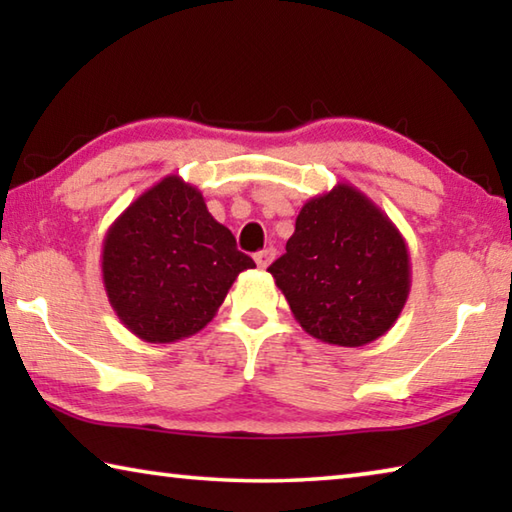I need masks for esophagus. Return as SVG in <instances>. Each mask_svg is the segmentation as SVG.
<instances>
[{
    "label": "esophagus",
    "mask_w": 512,
    "mask_h": 512,
    "mask_svg": "<svg viewBox=\"0 0 512 512\" xmlns=\"http://www.w3.org/2000/svg\"><path fill=\"white\" fill-rule=\"evenodd\" d=\"M273 259H275V248H264V250H259V253L255 255V262H257L259 268L271 266Z\"/></svg>",
    "instance_id": "esophagus-1"
}]
</instances>
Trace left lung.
I'll return each instance as SVG.
<instances>
[{
    "label": "left lung",
    "instance_id": "left-lung-1",
    "mask_svg": "<svg viewBox=\"0 0 512 512\" xmlns=\"http://www.w3.org/2000/svg\"><path fill=\"white\" fill-rule=\"evenodd\" d=\"M268 273L300 327L341 348H361L384 336L411 291L402 232L348 183L302 205L287 253Z\"/></svg>",
    "mask_w": 512,
    "mask_h": 512
}]
</instances>
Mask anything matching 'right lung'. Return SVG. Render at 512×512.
<instances>
[{"label":"right lung","mask_w":512,"mask_h":512,"mask_svg":"<svg viewBox=\"0 0 512 512\" xmlns=\"http://www.w3.org/2000/svg\"><path fill=\"white\" fill-rule=\"evenodd\" d=\"M255 262L207 212L194 185L171 173L110 225L101 275L110 307L146 343H176L210 323L239 273Z\"/></svg>","instance_id":"add662e5"}]
</instances>
